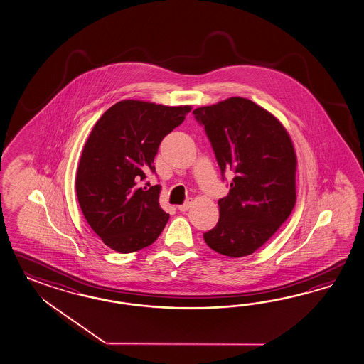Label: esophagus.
<instances>
[{
	"label": "esophagus",
	"instance_id": "obj_1",
	"mask_svg": "<svg viewBox=\"0 0 364 364\" xmlns=\"http://www.w3.org/2000/svg\"><path fill=\"white\" fill-rule=\"evenodd\" d=\"M191 205H192V200H188L184 204L178 206V210H180V212H186V210L191 208Z\"/></svg>",
	"mask_w": 364,
	"mask_h": 364
}]
</instances>
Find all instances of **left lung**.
Returning a JSON list of instances; mask_svg holds the SVG:
<instances>
[{
    "instance_id": "1",
    "label": "left lung",
    "mask_w": 364,
    "mask_h": 364,
    "mask_svg": "<svg viewBox=\"0 0 364 364\" xmlns=\"http://www.w3.org/2000/svg\"><path fill=\"white\" fill-rule=\"evenodd\" d=\"M221 169L235 176L218 200L220 220L204 234L222 255L247 257L282 226L296 204V154L280 121L251 100L230 97L193 110Z\"/></svg>"
}]
</instances>
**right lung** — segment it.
I'll return each mask as SVG.
<instances>
[{
	"mask_svg": "<svg viewBox=\"0 0 364 364\" xmlns=\"http://www.w3.org/2000/svg\"><path fill=\"white\" fill-rule=\"evenodd\" d=\"M191 107L124 100L98 119L81 154L76 193L85 220L107 247L127 254L158 240L169 214L159 206L160 186L141 184L155 172L163 138Z\"/></svg>",
	"mask_w": 364,
	"mask_h": 364,
	"instance_id": "obj_1",
	"label": "right lung"
}]
</instances>
